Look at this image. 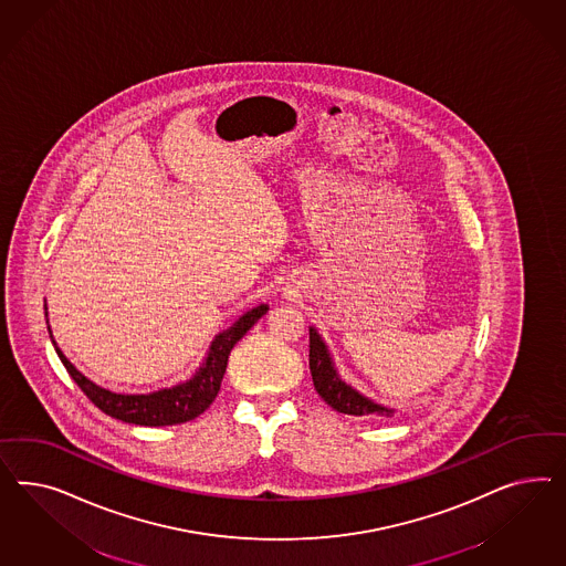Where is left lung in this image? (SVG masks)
Listing matches in <instances>:
<instances>
[{"instance_id":"1","label":"left lung","mask_w":566,"mask_h":566,"mask_svg":"<svg viewBox=\"0 0 566 566\" xmlns=\"http://www.w3.org/2000/svg\"><path fill=\"white\" fill-rule=\"evenodd\" d=\"M308 369H311L317 395L322 396L334 411L355 415V417H367V415L392 417L395 415V409L377 405L371 398L357 392L353 386L344 381L343 377L338 376V369L332 360L326 343L313 326L308 327Z\"/></svg>"}]
</instances>
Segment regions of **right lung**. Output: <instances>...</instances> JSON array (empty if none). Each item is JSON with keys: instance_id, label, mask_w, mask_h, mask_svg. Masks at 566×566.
<instances>
[{"instance_id": "obj_1", "label": "right lung", "mask_w": 566, "mask_h": 566, "mask_svg": "<svg viewBox=\"0 0 566 566\" xmlns=\"http://www.w3.org/2000/svg\"><path fill=\"white\" fill-rule=\"evenodd\" d=\"M268 308H270L268 305L251 308L244 315H240L232 326L220 332L209 346L203 365L195 371V376L190 379L178 384V386H171V388L155 390L149 395H116L112 390H105L102 386H97L66 359V355L55 346L50 326L48 329H50L55 353L64 363L70 377L78 384V388L85 392L86 398L97 409H102L105 415H109L114 419H120L124 423H135V426H145V428H164V426L187 423L209 409V405L220 392L230 350L268 313ZM45 315H48V311H45Z\"/></svg>"}]
</instances>
